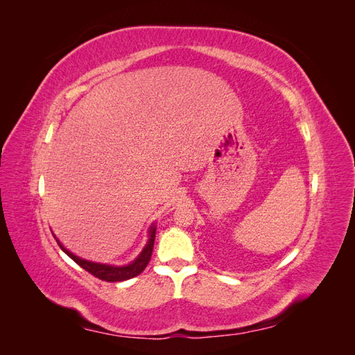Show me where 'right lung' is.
Listing matches in <instances>:
<instances>
[{"label":"right lung","instance_id":"1","mask_svg":"<svg viewBox=\"0 0 355 355\" xmlns=\"http://www.w3.org/2000/svg\"><path fill=\"white\" fill-rule=\"evenodd\" d=\"M154 240H155V227L153 225L151 230H149V241L145 245V249L142 250L141 254L137 256V259L135 262H132L130 265H127V266H110V265H102V263H94V262L84 261V259H81V257L75 256L71 252H68L60 243H58V244L60 245V249L65 252L73 262H77L83 268V270H85L93 277L99 278V280H102V282L115 283V282L130 280V278L139 275L145 270L149 259H151Z\"/></svg>","mask_w":355,"mask_h":355}]
</instances>
